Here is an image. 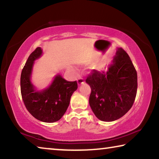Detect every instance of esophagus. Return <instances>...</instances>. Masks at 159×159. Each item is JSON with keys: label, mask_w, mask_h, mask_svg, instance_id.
<instances>
[{"label": "esophagus", "mask_w": 159, "mask_h": 159, "mask_svg": "<svg viewBox=\"0 0 159 159\" xmlns=\"http://www.w3.org/2000/svg\"><path fill=\"white\" fill-rule=\"evenodd\" d=\"M77 82H78V85H82V84H83V83H84V79H83V78H79V79H78V80H77Z\"/></svg>", "instance_id": "1"}]
</instances>
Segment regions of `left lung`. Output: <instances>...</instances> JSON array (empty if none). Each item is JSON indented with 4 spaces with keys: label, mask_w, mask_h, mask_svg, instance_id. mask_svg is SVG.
Returning <instances> with one entry per match:
<instances>
[{
    "label": "left lung",
    "mask_w": 159,
    "mask_h": 159,
    "mask_svg": "<svg viewBox=\"0 0 159 159\" xmlns=\"http://www.w3.org/2000/svg\"><path fill=\"white\" fill-rule=\"evenodd\" d=\"M91 88L89 104L96 117L114 121L124 116L135 99L138 75L128 53L118 48L107 72L93 70L85 80Z\"/></svg>",
    "instance_id": "obj_1"
}]
</instances>
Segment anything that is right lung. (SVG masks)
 I'll list each match as a JSON object with an SVG mask.
<instances>
[{"mask_svg":"<svg viewBox=\"0 0 159 159\" xmlns=\"http://www.w3.org/2000/svg\"><path fill=\"white\" fill-rule=\"evenodd\" d=\"M42 54L38 47L29 55L21 71V94L26 109L36 119L43 122L57 121L65 114L72 94L78 88L77 81H67L60 75L55 78L49 87L42 91L35 90L30 80L34 61Z\"/></svg>","mask_w":159,"mask_h":159,"instance_id":"add662e5","label":"right lung"}]
</instances>
